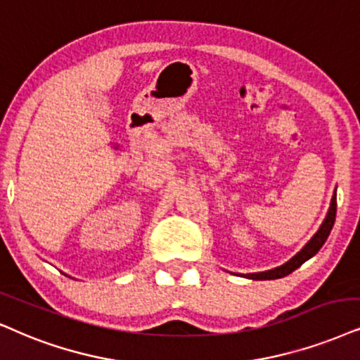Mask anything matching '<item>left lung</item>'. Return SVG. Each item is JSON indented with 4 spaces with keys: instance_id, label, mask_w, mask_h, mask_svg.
<instances>
[{
    "instance_id": "1",
    "label": "left lung",
    "mask_w": 360,
    "mask_h": 360,
    "mask_svg": "<svg viewBox=\"0 0 360 360\" xmlns=\"http://www.w3.org/2000/svg\"><path fill=\"white\" fill-rule=\"evenodd\" d=\"M335 211H338V198H335V193L332 195V201H330V207L329 211H327V216L324 222H322L319 231H317L316 234L312 236V239L309 240V243L304 245V248L299 251L297 254L292 259H289L288 262L282 264V266L276 267V269H271V271H264V272H254V274H243L244 277H248V279H254V281H269V279H281V277L284 276H289L290 272L297 269V267H301L304 262L309 261L312 256H316L317 252H319V249L324 245V243L329 238L330 231H332V226H334V221H335Z\"/></svg>"
}]
</instances>
